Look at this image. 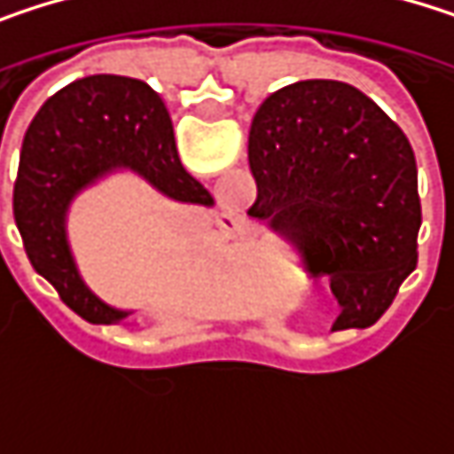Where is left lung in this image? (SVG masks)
Instances as JSON below:
<instances>
[{
	"label": "left lung",
	"instance_id": "left-lung-1",
	"mask_svg": "<svg viewBox=\"0 0 454 454\" xmlns=\"http://www.w3.org/2000/svg\"><path fill=\"white\" fill-rule=\"evenodd\" d=\"M257 200L247 215L276 233L341 305L331 331L368 328L418 265L420 197L403 129L341 81L270 94L249 129Z\"/></svg>",
	"mask_w": 454,
	"mask_h": 454
}]
</instances>
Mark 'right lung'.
<instances>
[{
    "mask_svg": "<svg viewBox=\"0 0 454 454\" xmlns=\"http://www.w3.org/2000/svg\"><path fill=\"white\" fill-rule=\"evenodd\" d=\"M129 170L173 202L213 207V194L184 170L162 99L137 78L86 75L49 97L31 121L12 210L26 254L59 300L83 320L115 325L131 316L83 281L67 241V210L97 181Z\"/></svg>",
    "mask_w": 454,
    "mask_h": 454,
    "instance_id": "1",
    "label": "right lung"
}]
</instances>
